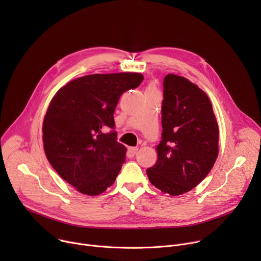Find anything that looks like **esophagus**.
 Returning a JSON list of instances; mask_svg holds the SVG:
<instances>
[{"instance_id":"esophagus-1","label":"esophagus","mask_w":261,"mask_h":261,"mask_svg":"<svg viewBox=\"0 0 261 261\" xmlns=\"http://www.w3.org/2000/svg\"><path fill=\"white\" fill-rule=\"evenodd\" d=\"M137 151H138V147H129V154L131 156H134Z\"/></svg>"}]
</instances>
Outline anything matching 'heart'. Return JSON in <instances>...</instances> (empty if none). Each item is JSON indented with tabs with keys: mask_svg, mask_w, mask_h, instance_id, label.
Instances as JSON below:
<instances>
[{
	"mask_svg": "<svg viewBox=\"0 0 261 261\" xmlns=\"http://www.w3.org/2000/svg\"><path fill=\"white\" fill-rule=\"evenodd\" d=\"M150 91H156V90H155V86H154V85H150V86L147 87L146 92H150Z\"/></svg>",
	"mask_w": 261,
	"mask_h": 261,
	"instance_id": "1",
	"label": "heart"
}]
</instances>
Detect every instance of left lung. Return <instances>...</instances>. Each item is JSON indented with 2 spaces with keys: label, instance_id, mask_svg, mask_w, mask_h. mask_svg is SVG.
Segmentation results:
<instances>
[{
  "label": "left lung",
  "instance_id": "8db88e82",
  "mask_svg": "<svg viewBox=\"0 0 261 261\" xmlns=\"http://www.w3.org/2000/svg\"><path fill=\"white\" fill-rule=\"evenodd\" d=\"M162 140L148 179L171 196L189 192L208 174L219 154V127L208 96L175 74L163 82Z\"/></svg>",
  "mask_w": 261,
  "mask_h": 261
}]
</instances>
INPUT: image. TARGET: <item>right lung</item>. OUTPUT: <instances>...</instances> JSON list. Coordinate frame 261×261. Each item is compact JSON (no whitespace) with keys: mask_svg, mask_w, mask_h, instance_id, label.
<instances>
[{"mask_svg":"<svg viewBox=\"0 0 261 261\" xmlns=\"http://www.w3.org/2000/svg\"><path fill=\"white\" fill-rule=\"evenodd\" d=\"M136 72L91 74L69 82L51 99L42 125L47 160L79 192L96 196L113 185L127 148L117 141L114 113L120 97L137 88Z\"/></svg>","mask_w":261,"mask_h":261,"instance_id":"obj_1","label":"right lung"}]
</instances>
